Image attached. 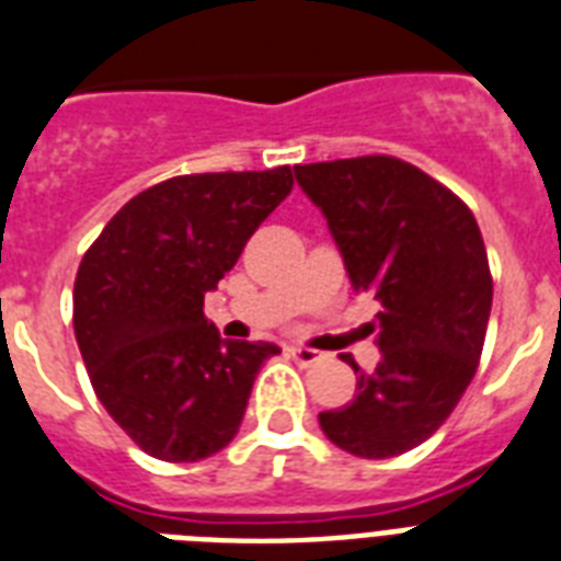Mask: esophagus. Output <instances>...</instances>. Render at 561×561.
I'll return each mask as SVG.
<instances>
[{
    "label": "esophagus",
    "mask_w": 561,
    "mask_h": 561,
    "mask_svg": "<svg viewBox=\"0 0 561 561\" xmlns=\"http://www.w3.org/2000/svg\"><path fill=\"white\" fill-rule=\"evenodd\" d=\"M288 355L297 360L299 367H314L317 360H323V355H320V352L308 350V346H290Z\"/></svg>",
    "instance_id": "obj_1"
}]
</instances>
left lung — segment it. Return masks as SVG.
Wrapping results in <instances>:
<instances>
[{
  "instance_id": "left-lung-1",
  "label": "left lung",
  "mask_w": 561,
  "mask_h": 561,
  "mask_svg": "<svg viewBox=\"0 0 561 561\" xmlns=\"http://www.w3.org/2000/svg\"><path fill=\"white\" fill-rule=\"evenodd\" d=\"M297 183L323 211L355 290L378 302L373 373L358 396L320 413L337 448L383 460L425 443L474 378L489 311L486 247L466 203L396 157L294 165Z\"/></svg>"
}]
</instances>
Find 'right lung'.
<instances>
[{"mask_svg":"<svg viewBox=\"0 0 561 561\" xmlns=\"http://www.w3.org/2000/svg\"><path fill=\"white\" fill-rule=\"evenodd\" d=\"M290 188L288 165L171 178L127 201L81 259L72 323L92 390L157 460L227 448L255 375L279 352L224 341L203 297Z\"/></svg>","mask_w":561,"mask_h":561,"instance_id":"add662e5","label":"right lung"}]
</instances>
